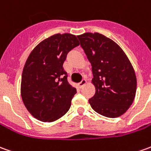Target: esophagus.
Segmentation results:
<instances>
[{"mask_svg":"<svg viewBox=\"0 0 151 151\" xmlns=\"http://www.w3.org/2000/svg\"><path fill=\"white\" fill-rule=\"evenodd\" d=\"M86 79H83V80H82V82H80V83H78V86L80 87V88H83V86H85V85H86Z\"/></svg>","mask_w":151,"mask_h":151,"instance_id":"1","label":"esophagus"}]
</instances>
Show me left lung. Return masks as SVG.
<instances>
[{
  "label": "left lung",
  "instance_id": "8db88e82",
  "mask_svg": "<svg viewBox=\"0 0 151 151\" xmlns=\"http://www.w3.org/2000/svg\"><path fill=\"white\" fill-rule=\"evenodd\" d=\"M91 65L96 93L89 99L91 108L108 118L127 111L137 91L135 71L127 55L111 39L95 32L78 36Z\"/></svg>",
  "mask_w": 151,
  "mask_h": 151
}]
</instances>
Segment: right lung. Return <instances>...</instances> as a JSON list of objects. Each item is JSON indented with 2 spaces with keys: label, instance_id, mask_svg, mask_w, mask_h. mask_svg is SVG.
I'll use <instances>...</instances> for the list:
<instances>
[{
  "label": "right lung",
  "instance_id": "right-lung-1",
  "mask_svg": "<svg viewBox=\"0 0 151 151\" xmlns=\"http://www.w3.org/2000/svg\"><path fill=\"white\" fill-rule=\"evenodd\" d=\"M79 45L70 33L55 34L32 50L24 65L21 96L28 112L42 122H54L68 112L77 93L63 68L67 54Z\"/></svg>",
  "mask_w": 151,
  "mask_h": 151
}]
</instances>
